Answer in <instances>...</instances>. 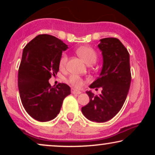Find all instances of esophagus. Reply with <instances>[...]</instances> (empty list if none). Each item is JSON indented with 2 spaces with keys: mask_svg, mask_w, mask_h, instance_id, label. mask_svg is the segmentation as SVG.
Wrapping results in <instances>:
<instances>
[{
  "mask_svg": "<svg viewBox=\"0 0 155 155\" xmlns=\"http://www.w3.org/2000/svg\"><path fill=\"white\" fill-rule=\"evenodd\" d=\"M71 92H72V94H81V92H80V91L76 90H75V89H72Z\"/></svg>",
  "mask_w": 155,
  "mask_h": 155,
  "instance_id": "1",
  "label": "esophagus"
}]
</instances>
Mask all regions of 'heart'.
Here are the masks:
<instances>
[{"mask_svg": "<svg viewBox=\"0 0 155 155\" xmlns=\"http://www.w3.org/2000/svg\"><path fill=\"white\" fill-rule=\"evenodd\" d=\"M76 53L87 64H93L96 62L97 58V55L95 51L90 46H81L78 48ZM68 61V56L65 54H63L59 61V66L61 68H63L66 65ZM68 81L72 85L77 88H80L83 84V82L79 76L75 75H72L70 76Z\"/></svg>", "mask_w": 155, "mask_h": 155, "instance_id": "1", "label": "heart"}]
</instances>
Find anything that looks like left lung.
Wrapping results in <instances>:
<instances>
[{
  "label": "left lung",
  "instance_id": "1",
  "mask_svg": "<svg viewBox=\"0 0 155 155\" xmlns=\"http://www.w3.org/2000/svg\"><path fill=\"white\" fill-rule=\"evenodd\" d=\"M98 48L103 57L102 68L90 87H101L102 91L99 96L87 91L90 102L81 110L88 120L104 123L118 113L126 99L131 81L130 55L116 38L100 39Z\"/></svg>",
  "mask_w": 155,
  "mask_h": 155
}]
</instances>
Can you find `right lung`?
Wrapping results in <instances>:
<instances>
[{"label": "right lung", "mask_w": 155, "mask_h": 155, "mask_svg": "<svg viewBox=\"0 0 155 155\" xmlns=\"http://www.w3.org/2000/svg\"><path fill=\"white\" fill-rule=\"evenodd\" d=\"M68 48L58 38L39 35L24 48L18 71V88L25 109L35 120L54 119L61 111L71 87L59 83L51 86L48 80L59 70L62 52Z\"/></svg>", "instance_id": "right-lung-1"}]
</instances>
